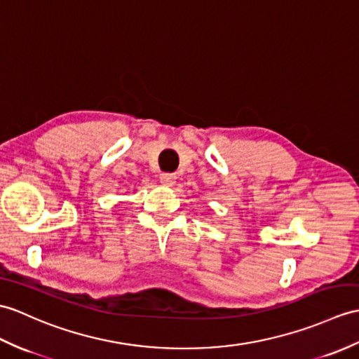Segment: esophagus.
Here are the masks:
<instances>
[{"label":"esophagus","instance_id":"esophagus-1","mask_svg":"<svg viewBox=\"0 0 359 359\" xmlns=\"http://www.w3.org/2000/svg\"><path fill=\"white\" fill-rule=\"evenodd\" d=\"M174 182H176V176H174V174H161V183L163 187H172Z\"/></svg>","mask_w":359,"mask_h":359}]
</instances>
